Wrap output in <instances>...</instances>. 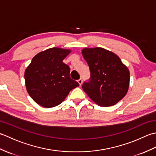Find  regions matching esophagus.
<instances>
[{"label":"esophagus","mask_w":156,"mask_h":156,"mask_svg":"<svg viewBox=\"0 0 156 156\" xmlns=\"http://www.w3.org/2000/svg\"><path fill=\"white\" fill-rule=\"evenodd\" d=\"M78 84H80V86H81L82 84V78L79 79V80H78Z\"/></svg>","instance_id":"esophagus-1"}]
</instances>
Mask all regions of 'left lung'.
<instances>
[{
	"label": "left lung",
	"mask_w": 156,
	"mask_h": 156,
	"mask_svg": "<svg viewBox=\"0 0 156 156\" xmlns=\"http://www.w3.org/2000/svg\"><path fill=\"white\" fill-rule=\"evenodd\" d=\"M82 54L90 68V78L82 89L96 104L110 107L127 94L130 74L114 53L102 48H84Z\"/></svg>",
	"instance_id": "obj_1"
}]
</instances>
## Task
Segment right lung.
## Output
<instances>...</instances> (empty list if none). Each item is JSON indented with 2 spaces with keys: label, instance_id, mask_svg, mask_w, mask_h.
Returning <instances> with one entry per match:
<instances>
[{
  "label": "right lung",
  "instance_id": "obj_1",
  "mask_svg": "<svg viewBox=\"0 0 156 156\" xmlns=\"http://www.w3.org/2000/svg\"><path fill=\"white\" fill-rule=\"evenodd\" d=\"M71 51L52 48L39 52L25 72L26 88L36 103L45 108L59 105L79 86L69 76L70 69L63 62Z\"/></svg>",
  "mask_w": 156,
  "mask_h": 156
}]
</instances>
